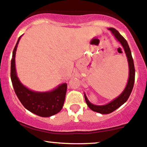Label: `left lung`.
Wrapping results in <instances>:
<instances>
[{"label": "left lung", "instance_id": "left-lung-1", "mask_svg": "<svg viewBox=\"0 0 147 147\" xmlns=\"http://www.w3.org/2000/svg\"><path fill=\"white\" fill-rule=\"evenodd\" d=\"M109 30L112 32L113 34L114 35L115 38L118 42H119L121 45H122L123 49H124V52L126 53V58H127L128 63H129V79H128L127 84H126L125 88L123 90V92L120 94L118 97L114 99L108 104L105 105H95V104H92L89 102L88 99L86 95L84 93V97H85L86 102L88 106L91 109L92 111H95V112L99 113L101 114H109L113 112L116 109L120 107L122 104H124L127 99H129L130 95H131V92H132L133 85H134L135 82V67L134 63H133V59L132 55H131V52L130 50L129 44H128L127 41L125 38L123 37L117 30H116L115 28H110Z\"/></svg>", "mask_w": 147, "mask_h": 147}]
</instances>
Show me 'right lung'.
<instances>
[{
    "label": "right lung",
    "instance_id": "obj_1",
    "mask_svg": "<svg viewBox=\"0 0 147 147\" xmlns=\"http://www.w3.org/2000/svg\"><path fill=\"white\" fill-rule=\"evenodd\" d=\"M22 35L18 38L13 50L11 61V80L14 91L23 106L32 113L43 117H50L58 113L63 108L67 90V84L59 85L48 92H36L25 86L17 77L15 65V57Z\"/></svg>",
    "mask_w": 147,
    "mask_h": 147
}]
</instances>
